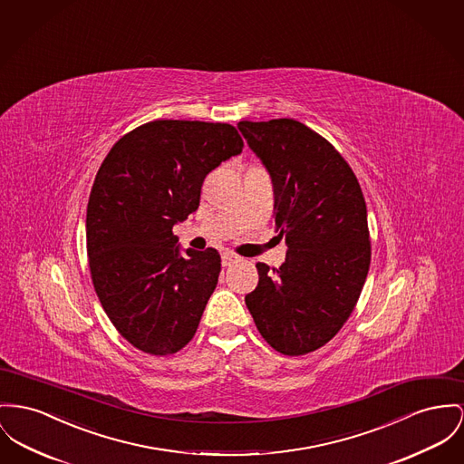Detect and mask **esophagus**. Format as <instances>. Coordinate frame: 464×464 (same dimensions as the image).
<instances>
[{
    "mask_svg": "<svg viewBox=\"0 0 464 464\" xmlns=\"http://www.w3.org/2000/svg\"><path fill=\"white\" fill-rule=\"evenodd\" d=\"M241 258L236 255V253H232V251H225V253H221V264L227 267V266H232V264H236V262H239Z\"/></svg>",
    "mask_w": 464,
    "mask_h": 464,
    "instance_id": "1",
    "label": "esophagus"
}]
</instances>
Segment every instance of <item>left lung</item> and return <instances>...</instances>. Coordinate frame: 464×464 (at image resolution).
Returning <instances> with one entry per match:
<instances>
[{
    "label": "left lung",
    "instance_id": "1",
    "mask_svg": "<svg viewBox=\"0 0 464 464\" xmlns=\"http://www.w3.org/2000/svg\"><path fill=\"white\" fill-rule=\"evenodd\" d=\"M275 191V228L288 251L279 269L256 264L245 297L262 338L285 355L333 340L370 271L368 209L343 156L295 120L239 121Z\"/></svg>",
    "mask_w": 464,
    "mask_h": 464
}]
</instances>
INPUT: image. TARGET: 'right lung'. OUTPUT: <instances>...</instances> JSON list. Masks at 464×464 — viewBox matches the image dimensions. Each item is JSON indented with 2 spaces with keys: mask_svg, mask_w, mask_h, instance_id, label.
<instances>
[{
  "mask_svg": "<svg viewBox=\"0 0 464 464\" xmlns=\"http://www.w3.org/2000/svg\"><path fill=\"white\" fill-rule=\"evenodd\" d=\"M243 146L232 124L160 120L105 156L86 215L90 269L107 316L135 348L169 355L195 336L219 255L183 249L172 228L198 209L206 176Z\"/></svg>",
  "mask_w": 464,
  "mask_h": 464,
  "instance_id": "obj_1",
  "label": "right lung"
}]
</instances>
